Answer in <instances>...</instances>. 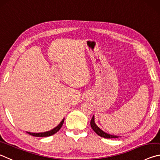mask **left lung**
Masks as SVG:
<instances>
[{
	"label": "left lung",
	"mask_w": 160,
	"mask_h": 160,
	"mask_svg": "<svg viewBox=\"0 0 160 160\" xmlns=\"http://www.w3.org/2000/svg\"><path fill=\"white\" fill-rule=\"evenodd\" d=\"M90 124H91V128L93 130V131L95 132L98 135L101 136V137H102V138H118V136L108 134V133L105 132L103 131V130H101L100 128H99L95 123V121H94V116H93L92 119L91 120Z\"/></svg>",
	"instance_id": "1"
}]
</instances>
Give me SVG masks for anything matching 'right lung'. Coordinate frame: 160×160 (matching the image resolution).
I'll return each instance as SVG.
<instances>
[{
	"label": "right lung",
	"mask_w": 160,
	"mask_h": 160,
	"mask_svg": "<svg viewBox=\"0 0 160 160\" xmlns=\"http://www.w3.org/2000/svg\"><path fill=\"white\" fill-rule=\"evenodd\" d=\"M64 118L63 119L60 123L57 125L56 128H53V129L49 130V131H47V132H38V133H35V132H27L28 134H30V135L35 136V137H49V136H51L52 135L55 134L56 132H57L60 130V128H62L63 123H64Z\"/></svg>",
	"instance_id": "right-lung-1"
}]
</instances>
